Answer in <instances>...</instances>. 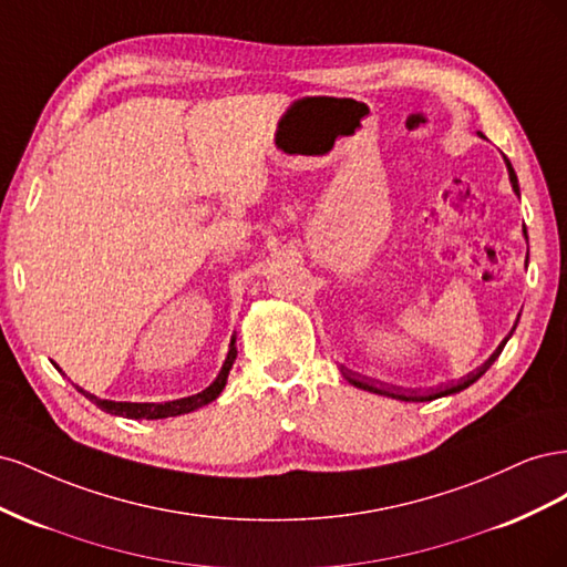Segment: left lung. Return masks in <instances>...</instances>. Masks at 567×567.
Here are the masks:
<instances>
[{"mask_svg": "<svg viewBox=\"0 0 567 567\" xmlns=\"http://www.w3.org/2000/svg\"><path fill=\"white\" fill-rule=\"evenodd\" d=\"M506 165H508V177H511V184H513V192L516 194H520V188H518V177H516V173H513V167H511V163L506 161ZM525 236H527V231H525ZM513 333V331H511ZM508 333V336H511ZM508 340V338H506ZM506 340L502 342L499 348H496V352L487 359V362L480 367V369H475V371H471L468 375H463L461 381H456V383H447V385H440V388H431V390H425V392H421V390H404V388H398V385H388V383H379V381H371V379H364V375H359V373H354V371H350V369H342V375H346L348 379V383H352L354 388H362V390H369V392H375V394H388V398H392V400H404V402H431V400H437V398H444V394H454V392H461V390H466L468 385H473L480 375H483L492 364H494V359L502 354V350H504V346H506Z\"/></svg>", "mask_w": 567, "mask_h": 567, "instance_id": "1", "label": "left lung"}]
</instances>
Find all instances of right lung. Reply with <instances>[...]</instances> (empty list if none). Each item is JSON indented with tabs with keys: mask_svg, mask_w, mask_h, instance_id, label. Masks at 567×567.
Wrapping results in <instances>:
<instances>
[{
	"mask_svg": "<svg viewBox=\"0 0 567 567\" xmlns=\"http://www.w3.org/2000/svg\"><path fill=\"white\" fill-rule=\"evenodd\" d=\"M236 359V348H234V338H231V348L229 354L225 359V364H221V371L215 379V383L210 388H205L198 394H192V398H182V400H173V402H163V404H153V402H111V400H99L96 394L92 392H84L82 388H78L84 398L90 402H94L101 411H106V414H115V416H127V419H167V416H179V414H188V411H196L205 404H210L213 400H217V394L225 390L227 385V375L229 369Z\"/></svg>",
	"mask_w": 567,
	"mask_h": 567,
	"instance_id": "obj_1",
	"label": "right lung"
}]
</instances>
